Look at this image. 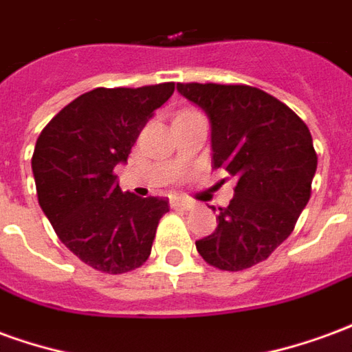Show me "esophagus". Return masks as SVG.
Segmentation results:
<instances>
[{
  "label": "esophagus",
  "mask_w": 352,
  "mask_h": 352,
  "mask_svg": "<svg viewBox=\"0 0 352 352\" xmlns=\"http://www.w3.org/2000/svg\"><path fill=\"white\" fill-rule=\"evenodd\" d=\"M192 201H188V199H184V198H173L171 199V207L173 209H192Z\"/></svg>",
  "instance_id": "1"
}]
</instances>
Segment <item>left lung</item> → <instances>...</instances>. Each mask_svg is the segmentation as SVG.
<instances>
[{
    "label": "left lung",
    "mask_w": 352,
    "mask_h": 352,
    "mask_svg": "<svg viewBox=\"0 0 352 352\" xmlns=\"http://www.w3.org/2000/svg\"><path fill=\"white\" fill-rule=\"evenodd\" d=\"M177 90L211 120L213 168L237 179L230 206L219 207V226L196 249L224 272L252 267L292 234L309 201L317 171L309 128L260 88L179 82Z\"/></svg>",
    "instance_id": "1"
}]
</instances>
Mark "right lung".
Returning <instances> with one entry per match:
<instances>
[{"instance_id": "1", "label": "right lung", "mask_w": 352, "mask_h": 352, "mask_svg": "<svg viewBox=\"0 0 352 352\" xmlns=\"http://www.w3.org/2000/svg\"><path fill=\"white\" fill-rule=\"evenodd\" d=\"M175 82L96 88L67 103L35 143L37 199L60 241L111 275L143 265L168 199L139 198L116 183L143 126L171 98Z\"/></svg>"}]
</instances>
